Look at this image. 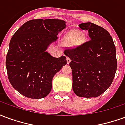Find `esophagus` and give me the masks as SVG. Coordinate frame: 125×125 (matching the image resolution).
Masks as SVG:
<instances>
[{"label":"esophagus","instance_id":"34e87169","mask_svg":"<svg viewBox=\"0 0 125 125\" xmlns=\"http://www.w3.org/2000/svg\"><path fill=\"white\" fill-rule=\"evenodd\" d=\"M66 60H67V63H68V64H69V63H70L71 62V59L70 58V57H66Z\"/></svg>","mask_w":125,"mask_h":125}]
</instances>
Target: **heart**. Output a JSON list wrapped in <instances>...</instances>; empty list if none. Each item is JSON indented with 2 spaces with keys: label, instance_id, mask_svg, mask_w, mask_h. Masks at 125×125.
Wrapping results in <instances>:
<instances>
[{
  "label": "heart",
  "instance_id": "b5f03b06",
  "mask_svg": "<svg viewBox=\"0 0 125 125\" xmlns=\"http://www.w3.org/2000/svg\"><path fill=\"white\" fill-rule=\"evenodd\" d=\"M80 36V34L78 32L73 31L70 33V34L68 36V40L70 41L71 42H78L79 37Z\"/></svg>",
  "mask_w": 125,
  "mask_h": 125
}]
</instances>
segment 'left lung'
I'll return each mask as SVG.
<instances>
[{
    "label": "left lung",
    "mask_w": 125,
    "mask_h": 125,
    "mask_svg": "<svg viewBox=\"0 0 125 125\" xmlns=\"http://www.w3.org/2000/svg\"><path fill=\"white\" fill-rule=\"evenodd\" d=\"M88 31L91 40L65 49L72 71V89L80 97L95 98L110 87L115 78L117 61L113 39L104 29L92 23L79 25Z\"/></svg>",
    "instance_id": "8db88e82"
}]
</instances>
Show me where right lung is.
Instances as JSON below:
<instances>
[{
	"mask_svg": "<svg viewBox=\"0 0 125 125\" xmlns=\"http://www.w3.org/2000/svg\"><path fill=\"white\" fill-rule=\"evenodd\" d=\"M65 23L60 19H33L12 35L6 57L7 75L12 87L23 96L33 99L47 96L53 76L66 65L65 56L54 57L46 52Z\"/></svg>",
	"mask_w": 125,
	"mask_h": 125,
	"instance_id": "right-lung-1",
	"label": "right lung"
}]
</instances>
